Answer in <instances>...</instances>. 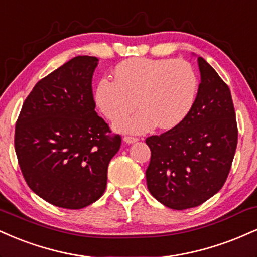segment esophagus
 I'll return each mask as SVG.
<instances>
[{
	"instance_id": "esophagus-1",
	"label": "esophagus",
	"mask_w": 257,
	"mask_h": 257,
	"mask_svg": "<svg viewBox=\"0 0 257 257\" xmlns=\"http://www.w3.org/2000/svg\"><path fill=\"white\" fill-rule=\"evenodd\" d=\"M138 138L137 137H132V136H125L123 137V142H126V143H135V142H137Z\"/></svg>"
}]
</instances>
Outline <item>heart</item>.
I'll use <instances>...</instances> for the list:
<instances>
[{
	"mask_svg": "<svg viewBox=\"0 0 257 257\" xmlns=\"http://www.w3.org/2000/svg\"><path fill=\"white\" fill-rule=\"evenodd\" d=\"M197 87V75L186 60L132 57L116 66L114 80L103 78L98 81L95 101L110 121L137 104L140 109L121 117L114 127L142 134L156 123L161 128H171L182 122L194 105Z\"/></svg>",
	"mask_w": 257,
	"mask_h": 257,
	"instance_id": "heart-1",
	"label": "heart"
}]
</instances>
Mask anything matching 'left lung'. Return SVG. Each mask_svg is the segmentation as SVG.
<instances>
[{
    "label": "left lung",
    "mask_w": 257,
    "mask_h": 257,
    "mask_svg": "<svg viewBox=\"0 0 257 257\" xmlns=\"http://www.w3.org/2000/svg\"><path fill=\"white\" fill-rule=\"evenodd\" d=\"M201 84L182 122L146 140L152 150L148 190L176 210L201 206L224 186L236 153L238 127L231 91L215 69L198 57Z\"/></svg>",
    "instance_id": "obj_1"
}]
</instances>
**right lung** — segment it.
Instances as JSON below:
<instances>
[{
    "label": "right lung",
    "mask_w": 257,
    "mask_h": 257,
    "mask_svg": "<svg viewBox=\"0 0 257 257\" xmlns=\"http://www.w3.org/2000/svg\"><path fill=\"white\" fill-rule=\"evenodd\" d=\"M98 59L75 56L42 78L15 123L14 148L29 188L53 206L81 209L103 195L121 136L95 111Z\"/></svg>",
    "instance_id": "right-lung-1"
}]
</instances>
